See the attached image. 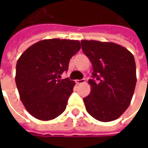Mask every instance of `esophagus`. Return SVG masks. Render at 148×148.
Masks as SVG:
<instances>
[{
    "label": "esophagus",
    "instance_id": "esophagus-1",
    "mask_svg": "<svg viewBox=\"0 0 148 148\" xmlns=\"http://www.w3.org/2000/svg\"><path fill=\"white\" fill-rule=\"evenodd\" d=\"M85 82H86V81H85V79H80V80L75 81V82H76V84H77V85H80V84L84 83Z\"/></svg>",
    "mask_w": 148,
    "mask_h": 148
}]
</instances>
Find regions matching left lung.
<instances>
[{"label":"left lung","mask_w":148,"mask_h":148,"mask_svg":"<svg viewBox=\"0 0 148 148\" xmlns=\"http://www.w3.org/2000/svg\"><path fill=\"white\" fill-rule=\"evenodd\" d=\"M82 49L93 65L90 93L83 101L88 113L102 122L114 121L130 105L136 84L133 55L109 42L82 40Z\"/></svg>","instance_id":"1"}]
</instances>
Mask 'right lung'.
Returning a JSON list of instances; mask_svg holds the SVG:
<instances>
[{
  "instance_id": "1",
  "label": "right lung",
  "mask_w": 148,
  "mask_h": 148,
  "mask_svg": "<svg viewBox=\"0 0 148 148\" xmlns=\"http://www.w3.org/2000/svg\"><path fill=\"white\" fill-rule=\"evenodd\" d=\"M80 48L77 40L44 39L21 55L15 80L21 101L32 116L50 121L65 111L75 82L60 79L61 74Z\"/></svg>"
}]
</instances>
